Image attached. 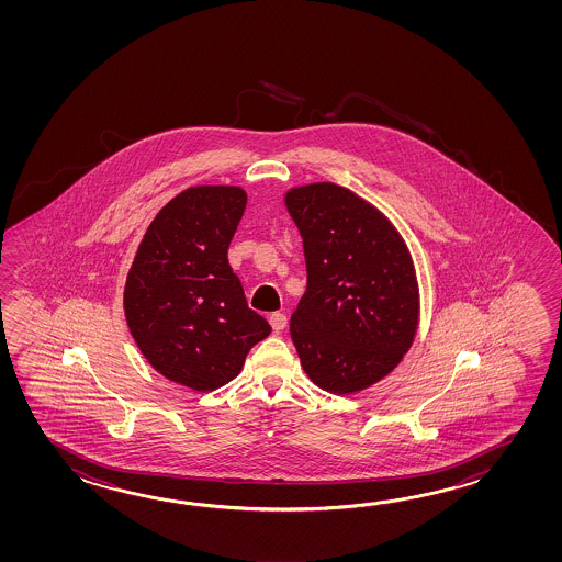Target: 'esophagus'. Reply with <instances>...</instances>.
<instances>
[{"mask_svg": "<svg viewBox=\"0 0 562 562\" xmlns=\"http://www.w3.org/2000/svg\"><path fill=\"white\" fill-rule=\"evenodd\" d=\"M269 323H271L273 331L279 334V331H283V329H285L286 317L283 313H271V315H269Z\"/></svg>", "mask_w": 562, "mask_h": 562, "instance_id": "34e87169", "label": "esophagus"}]
</instances>
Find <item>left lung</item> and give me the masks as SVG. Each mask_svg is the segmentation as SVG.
<instances>
[{
    "mask_svg": "<svg viewBox=\"0 0 562 562\" xmlns=\"http://www.w3.org/2000/svg\"><path fill=\"white\" fill-rule=\"evenodd\" d=\"M285 204L307 267L291 339L311 382L353 394L394 370L414 341V265L392 223L344 187H299L286 192Z\"/></svg>",
    "mask_w": 562,
    "mask_h": 562,
    "instance_id": "8db88e82",
    "label": "left lung"
}]
</instances>
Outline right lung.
<instances>
[{
    "label": "right lung",
    "instance_id": "1",
    "mask_svg": "<svg viewBox=\"0 0 562 562\" xmlns=\"http://www.w3.org/2000/svg\"><path fill=\"white\" fill-rule=\"evenodd\" d=\"M247 194L194 187L156 215L134 257L124 313L136 346L170 382L211 392L239 375L271 325L249 310L227 251Z\"/></svg>",
    "mask_w": 562,
    "mask_h": 562
}]
</instances>
